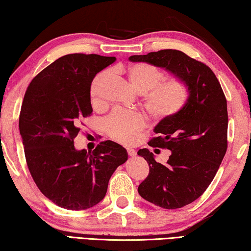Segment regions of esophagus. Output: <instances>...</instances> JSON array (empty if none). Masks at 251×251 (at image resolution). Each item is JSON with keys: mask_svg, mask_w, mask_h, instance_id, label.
Here are the masks:
<instances>
[{"mask_svg": "<svg viewBox=\"0 0 251 251\" xmlns=\"http://www.w3.org/2000/svg\"><path fill=\"white\" fill-rule=\"evenodd\" d=\"M126 153H128V156H130V157H134V156L137 155L136 150H134V149H131V148H128V149H126Z\"/></svg>", "mask_w": 251, "mask_h": 251, "instance_id": "obj_1", "label": "esophagus"}]
</instances>
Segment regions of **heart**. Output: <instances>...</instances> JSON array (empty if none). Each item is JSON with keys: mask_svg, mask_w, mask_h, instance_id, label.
Here are the masks:
<instances>
[{"mask_svg": "<svg viewBox=\"0 0 251 251\" xmlns=\"http://www.w3.org/2000/svg\"><path fill=\"white\" fill-rule=\"evenodd\" d=\"M128 79L138 92L144 93V105L156 120H164L180 112L191 98V88L179 77L161 79L163 72L152 65L136 63L125 69ZM107 80V73H100L92 80L90 96L92 105H103L102 90ZM147 122L139 112L115 110L104 120V130L115 141L130 145L145 130Z\"/></svg>", "mask_w": 251, "mask_h": 251, "instance_id": "b5f03b06", "label": "heart"}]
</instances>
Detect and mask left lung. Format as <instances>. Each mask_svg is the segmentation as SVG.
I'll use <instances>...</instances> for the list:
<instances>
[{
	"label": "left lung",
	"mask_w": 251,
	"mask_h": 251,
	"mask_svg": "<svg viewBox=\"0 0 251 251\" xmlns=\"http://www.w3.org/2000/svg\"><path fill=\"white\" fill-rule=\"evenodd\" d=\"M129 59L166 68L191 88L186 106L158 123L157 137L148 142L152 148L171 150L167 163H157L146 148L138 151L149 165V174L138 187L141 198L164 209H179L206 191L226 155V95L212 69L180 50L163 49Z\"/></svg>",
	"instance_id": "8db88e82"
}]
</instances>
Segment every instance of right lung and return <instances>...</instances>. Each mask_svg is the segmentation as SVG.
I'll use <instances>...</instances> for the list:
<instances>
[{"label": "right lung", "mask_w": 251, "mask_h": 251, "mask_svg": "<svg viewBox=\"0 0 251 251\" xmlns=\"http://www.w3.org/2000/svg\"><path fill=\"white\" fill-rule=\"evenodd\" d=\"M114 61L95 53L65 55L33 77L23 98L19 129L29 172L42 194L64 209L101 202L111 176L128 159L111 140L92 152L74 147L83 119L92 114V80Z\"/></svg>", "instance_id": "1"}]
</instances>
